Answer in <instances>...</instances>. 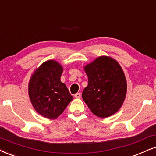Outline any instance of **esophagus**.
<instances>
[{
	"instance_id": "1",
	"label": "esophagus",
	"mask_w": 156,
	"mask_h": 156,
	"mask_svg": "<svg viewBox=\"0 0 156 156\" xmlns=\"http://www.w3.org/2000/svg\"><path fill=\"white\" fill-rule=\"evenodd\" d=\"M74 97L76 98H81V94H80V93H76L74 95Z\"/></svg>"
}]
</instances>
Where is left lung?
<instances>
[{"label":"left lung","instance_id":"left-lung-1","mask_svg":"<svg viewBox=\"0 0 156 156\" xmlns=\"http://www.w3.org/2000/svg\"><path fill=\"white\" fill-rule=\"evenodd\" d=\"M84 69L88 77V84L82 95L84 101L95 116H112L122 107L127 90L120 64L113 58L101 55Z\"/></svg>","mask_w":156,"mask_h":156}]
</instances>
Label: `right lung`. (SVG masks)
<instances>
[{
    "label": "right lung",
    "mask_w": 156,
    "mask_h": 156,
    "mask_svg": "<svg viewBox=\"0 0 156 156\" xmlns=\"http://www.w3.org/2000/svg\"><path fill=\"white\" fill-rule=\"evenodd\" d=\"M63 71L58 62L48 60L36 69L30 77V101L34 110L45 118H58L73 99L66 84L61 82Z\"/></svg>",
    "instance_id": "add662e5"
}]
</instances>
